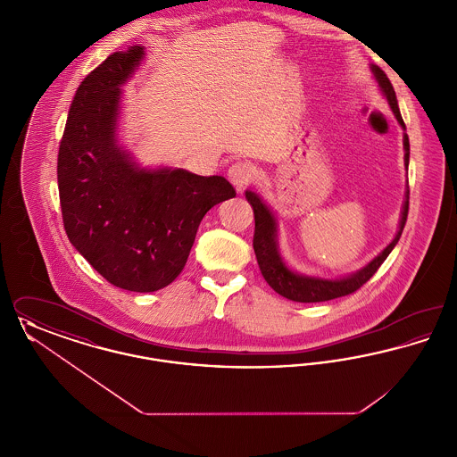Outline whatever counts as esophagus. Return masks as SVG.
<instances>
[{"instance_id": "esophagus-1", "label": "esophagus", "mask_w": 457, "mask_h": 457, "mask_svg": "<svg viewBox=\"0 0 457 457\" xmlns=\"http://www.w3.org/2000/svg\"><path fill=\"white\" fill-rule=\"evenodd\" d=\"M228 178H229V181L237 187V190H243L245 187H248L250 183L255 181L257 173H255V168H253L252 164L237 162V164H233V166L228 170Z\"/></svg>"}]
</instances>
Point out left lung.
<instances>
[{"label":"left lung","instance_id":"8db88e82","mask_svg":"<svg viewBox=\"0 0 457 457\" xmlns=\"http://www.w3.org/2000/svg\"><path fill=\"white\" fill-rule=\"evenodd\" d=\"M370 70H371V73H373V77H375V80L380 87V92L387 99L397 123L403 127V130L406 131V125L403 121L401 111L397 106V99H395V92L392 87L391 80L387 79V75L378 66L370 65ZM403 145H404V166H406V171H408L410 138H408L406 133L403 135ZM245 196H246L248 204L252 205L253 216H255L253 250H255V255H257L262 276L276 293H279L281 296L291 300V302H298V303L328 302V300L346 296V295L354 293L356 289H360L377 272V269L389 257L394 246L397 245V241L403 235V229H404V224H406V219H408V209H410V190H406L403 211H401L399 229H397V233H395V237H394L391 243L373 261L367 263L363 269H360V270H356L349 276H345V278H339V279H324V278H315V276H304V274L295 272L293 269L287 267V263L284 262L283 255L279 252L278 218L274 216L270 207H267V204L255 192L246 190Z\"/></svg>","mask_w":457,"mask_h":457}]
</instances>
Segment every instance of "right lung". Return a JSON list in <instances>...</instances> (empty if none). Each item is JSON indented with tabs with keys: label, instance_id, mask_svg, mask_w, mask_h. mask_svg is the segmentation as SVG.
Wrapping results in <instances>:
<instances>
[{
	"label": "right lung",
	"instance_id": "right-lung-1",
	"mask_svg": "<svg viewBox=\"0 0 457 457\" xmlns=\"http://www.w3.org/2000/svg\"><path fill=\"white\" fill-rule=\"evenodd\" d=\"M145 56L130 46L92 70L71 101L58 153L66 235L108 281L153 293L183 270L204 216L237 196L222 176L140 168L118 142L121 86Z\"/></svg>",
	"mask_w": 457,
	"mask_h": 457
}]
</instances>
